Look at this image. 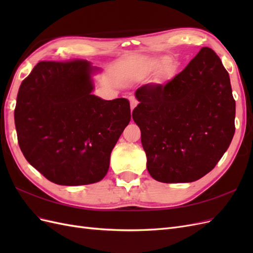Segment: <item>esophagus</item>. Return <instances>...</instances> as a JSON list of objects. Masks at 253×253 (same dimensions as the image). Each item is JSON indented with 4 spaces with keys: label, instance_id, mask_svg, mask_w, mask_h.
<instances>
[{
    "label": "esophagus",
    "instance_id": "obj_1",
    "mask_svg": "<svg viewBox=\"0 0 253 253\" xmlns=\"http://www.w3.org/2000/svg\"><path fill=\"white\" fill-rule=\"evenodd\" d=\"M128 100H129V104H131V111H133L136 108V105L138 104V101H137L134 97H129Z\"/></svg>",
    "mask_w": 253,
    "mask_h": 253
}]
</instances>
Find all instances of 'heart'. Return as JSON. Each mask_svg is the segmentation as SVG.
I'll use <instances>...</instances> for the list:
<instances>
[{"instance_id":"heart-1","label":"heart","mask_w":253,"mask_h":253,"mask_svg":"<svg viewBox=\"0 0 253 253\" xmlns=\"http://www.w3.org/2000/svg\"><path fill=\"white\" fill-rule=\"evenodd\" d=\"M163 57L152 60L147 67L148 72L154 71L160 64V62H163ZM176 74H177V65H176V63L173 62V61H168V62H165L164 64L159 66L153 82L155 84H159V85H164V84L173 80Z\"/></svg>"}]
</instances>
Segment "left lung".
Masks as SVG:
<instances>
[{"label":"left lung","mask_w":253,"mask_h":253,"mask_svg":"<svg viewBox=\"0 0 253 253\" xmlns=\"http://www.w3.org/2000/svg\"><path fill=\"white\" fill-rule=\"evenodd\" d=\"M133 119L141 131L147 169L155 180L192 182L209 173L229 148L235 101L218 56L203 47L166 85L135 91Z\"/></svg>","instance_id":"8db88e82"}]
</instances>
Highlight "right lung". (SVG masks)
<instances>
[{"label": "right lung", "mask_w": 253, "mask_h": 253, "mask_svg": "<svg viewBox=\"0 0 253 253\" xmlns=\"http://www.w3.org/2000/svg\"><path fill=\"white\" fill-rule=\"evenodd\" d=\"M100 71L84 60L42 61L21 83L14 109L20 149L57 185L100 181L131 120L127 99L91 94L93 75Z\"/></svg>", "instance_id": "add662e5"}]
</instances>
